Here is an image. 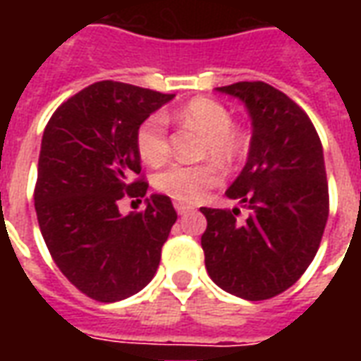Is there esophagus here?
Instances as JSON below:
<instances>
[{"instance_id":"esophagus-1","label":"esophagus","mask_w":361,"mask_h":361,"mask_svg":"<svg viewBox=\"0 0 361 361\" xmlns=\"http://www.w3.org/2000/svg\"><path fill=\"white\" fill-rule=\"evenodd\" d=\"M176 211H178V214H188V212L193 211V207H189V204L183 203H176Z\"/></svg>"}]
</instances>
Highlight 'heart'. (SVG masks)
<instances>
[{
	"label": "heart",
	"mask_w": 361,
	"mask_h": 361,
	"mask_svg": "<svg viewBox=\"0 0 361 361\" xmlns=\"http://www.w3.org/2000/svg\"><path fill=\"white\" fill-rule=\"evenodd\" d=\"M183 126L201 129L207 135L204 154H212L222 162H235L245 154L250 139L242 129L232 126V114L224 104L212 98H195L176 114ZM137 150L145 164L160 166L170 157L168 127L162 116H150L137 129ZM157 188L181 203H195L220 183L219 168L204 164H173L157 176Z\"/></svg>",
	"instance_id": "heart-1"
}]
</instances>
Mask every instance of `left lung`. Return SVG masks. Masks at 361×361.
Wrapping results in <instances>:
<instances>
[{
	"instance_id": "8db88e82",
	"label": "left lung",
	"mask_w": 361,
	"mask_h": 361,
	"mask_svg": "<svg viewBox=\"0 0 361 361\" xmlns=\"http://www.w3.org/2000/svg\"><path fill=\"white\" fill-rule=\"evenodd\" d=\"M242 100L251 118L247 162L226 189L240 209H207L201 235L212 282L250 302L282 294L315 257L329 216L325 158L307 114L271 85L219 87Z\"/></svg>"
}]
</instances>
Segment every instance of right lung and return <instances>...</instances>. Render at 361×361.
Returning <instances> with one entry per match:
<instances>
[{"mask_svg":"<svg viewBox=\"0 0 361 361\" xmlns=\"http://www.w3.org/2000/svg\"><path fill=\"white\" fill-rule=\"evenodd\" d=\"M173 94L100 81L71 96L44 129L35 209L44 242L67 280L96 302L141 292L157 274L178 214L152 193L142 212L121 214L126 195L141 199L137 129Z\"/></svg>","mask_w":361,"mask_h":361,"instance_id":"1","label":"right lung"}]
</instances>
